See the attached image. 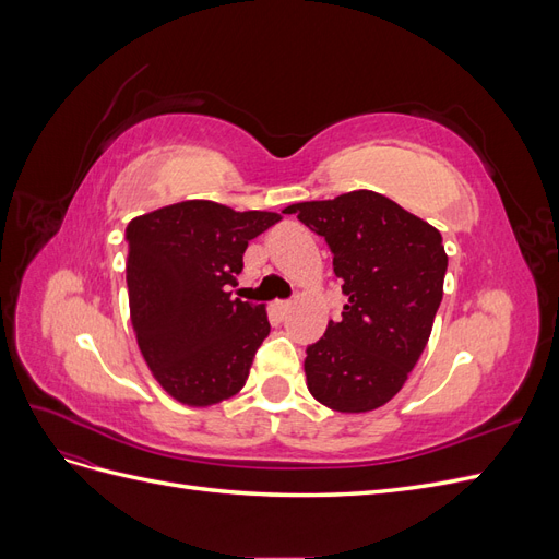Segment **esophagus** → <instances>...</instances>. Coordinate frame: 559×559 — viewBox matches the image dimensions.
<instances>
[{
  "label": "esophagus",
  "mask_w": 559,
  "mask_h": 559,
  "mask_svg": "<svg viewBox=\"0 0 559 559\" xmlns=\"http://www.w3.org/2000/svg\"><path fill=\"white\" fill-rule=\"evenodd\" d=\"M273 312H275L280 319H286V317H289V312H292V302H286V300L273 302Z\"/></svg>",
  "instance_id": "1"
}]
</instances>
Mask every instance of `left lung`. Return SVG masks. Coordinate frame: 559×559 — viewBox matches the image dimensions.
Segmentation results:
<instances>
[{
	"label": "left lung",
	"mask_w": 559,
	"mask_h": 559,
	"mask_svg": "<svg viewBox=\"0 0 559 559\" xmlns=\"http://www.w3.org/2000/svg\"><path fill=\"white\" fill-rule=\"evenodd\" d=\"M333 251L347 306L308 347L310 394L337 413H368L392 401L425 352L443 300L448 253L431 224L376 191L296 202Z\"/></svg>",
	"instance_id": "8db88e82"
}]
</instances>
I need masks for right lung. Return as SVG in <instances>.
<instances>
[{
	"label": "right lung",
	"mask_w": 559,
	"mask_h": 559,
	"mask_svg": "<svg viewBox=\"0 0 559 559\" xmlns=\"http://www.w3.org/2000/svg\"><path fill=\"white\" fill-rule=\"evenodd\" d=\"M277 212H235L186 200L134 216L126 228V282L134 337L167 394L207 408L240 392L270 333L265 306L230 298L249 240Z\"/></svg>",
	"instance_id": "right-lung-1"
}]
</instances>
